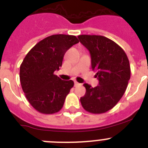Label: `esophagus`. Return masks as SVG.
<instances>
[{"mask_svg":"<svg viewBox=\"0 0 148 148\" xmlns=\"http://www.w3.org/2000/svg\"><path fill=\"white\" fill-rule=\"evenodd\" d=\"M74 85H75V87H77V86L80 85V84L78 83V82H74Z\"/></svg>","mask_w":148,"mask_h":148,"instance_id":"obj_1","label":"esophagus"}]
</instances>
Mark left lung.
<instances>
[{
  "label": "left lung",
  "mask_w": 148,
  "mask_h": 148,
  "mask_svg": "<svg viewBox=\"0 0 148 148\" xmlns=\"http://www.w3.org/2000/svg\"><path fill=\"white\" fill-rule=\"evenodd\" d=\"M78 38L90 52L91 66L99 79L95 87L84 84L86 92L81 97V103L90 113H104L112 109L125 93L130 78L129 60L121 47L104 36L81 35Z\"/></svg>",
  "instance_id": "left-lung-1"
}]
</instances>
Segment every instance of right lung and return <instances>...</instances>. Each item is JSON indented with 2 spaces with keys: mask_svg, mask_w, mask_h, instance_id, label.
<instances>
[{
  "mask_svg": "<svg viewBox=\"0 0 148 148\" xmlns=\"http://www.w3.org/2000/svg\"><path fill=\"white\" fill-rule=\"evenodd\" d=\"M78 42L74 35H51L30 49L21 64L22 90L29 104L40 113L53 114L62 108L74 82L61 80L54 72L62 65L65 53Z\"/></svg>",
  "mask_w": 148,
  "mask_h": 148,
  "instance_id": "right-lung-1",
  "label": "right lung"
}]
</instances>
